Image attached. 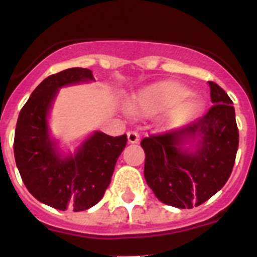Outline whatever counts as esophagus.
<instances>
[{"label":"esophagus","mask_w":257,"mask_h":257,"mask_svg":"<svg viewBox=\"0 0 257 257\" xmlns=\"http://www.w3.org/2000/svg\"><path fill=\"white\" fill-rule=\"evenodd\" d=\"M127 139H128V143H130V144H136V143H139L140 136L139 134L135 133V131H128V133H127Z\"/></svg>","instance_id":"1"}]
</instances>
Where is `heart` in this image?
I'll use <instances>...</instances> for the list:
<instances>
[{"label": "heart", "mask_w": 257, "mask_h": 257, "mask_svg": "<svg viewBox=\"0 0 257 257\" xmlns=\"http://www.w3.org/2000/svg\"><path fill=\"white\" fill-rule=\"evenodd\" d=\"M185 86L174 81H163L143 88L130 101L133 112L143 114H156L167 110L166 123L170 127L181 126L199 114L202 103L199 99L189 96Z\"/></svg>", "instance_id": "b5f03b06"}]
</instances>
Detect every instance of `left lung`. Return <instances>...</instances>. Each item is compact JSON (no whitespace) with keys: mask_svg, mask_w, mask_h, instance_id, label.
<instances>
[{"mask_svg":"<svg viewBox=\"0 0 257 257\" xmlns=\"http://www.w3.org/2000/svg\"><path fill=\"white\" fill-rule=\"evenodd\" d=\"M213 105L193 123L142 140L144 176L161 202L193 208L216 194L228 181L239 143L233 101L208 81ZM194 144L193 151L184 149Z\"/></svg>","mask_w":257,"mask_h":257,"instance_id":"obj_1","label":"left lung"}]
</instances>
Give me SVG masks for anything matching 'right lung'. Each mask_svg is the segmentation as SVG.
<instances>
[{"instance_id":"1","label":"right lung","mask_w":257,"mask_h":257,"mask_svg":"<svg viewBox=\"0 0 257 257\" xmlns=\"http://www.w3.org/2000/svg\"><path fill=\"white\" fill-rule=\"evenodd\" d=\"M95 81L86 68H69L45 78L19 113L14 156L32 196L56 210H88L103 198L127 136L95 131L74 154L61 157L49 133L52 101L63 86Z\"/></svg>"}]
</instances>
